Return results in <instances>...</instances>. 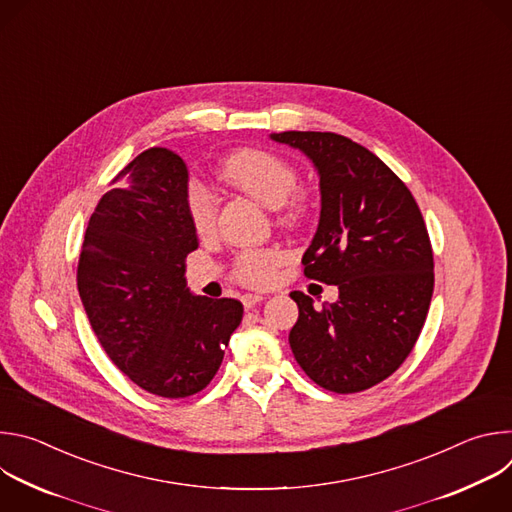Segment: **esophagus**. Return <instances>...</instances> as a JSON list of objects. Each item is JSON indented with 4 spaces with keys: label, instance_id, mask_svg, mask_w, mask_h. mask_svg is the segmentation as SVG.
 I'll use <instances>...</instances> for the list:
<instances>
[{
    "label": "esophagus",
    "instance_id": "34e87169",
    "mask_svg": "<svg viewBox=\"0 0 512 512\" xmlns=\"http://www.w3.org/2000/svg\"><path fill=\"white\" fill-rule=\"evenodd\" d=\"M265 298L263 296H257V294H245L243 298H241V302H243V308L245 310H251V308H255L259 302H263Z\"/></svg>",
    "mask_w": 512,
    "mask_h": 512
}]
</instances>
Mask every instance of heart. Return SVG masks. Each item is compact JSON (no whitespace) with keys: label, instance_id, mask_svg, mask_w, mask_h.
Returning <instances> with one entry per match:
<instances>
[{"label":"heart","instance_id":"b5f03b06","mask_svg":"<svg viewBox=\"0 0 512 512\" xmlns=\"http://www.w3.org/2000/svg\"><path fill=\"white\" fill-rule=\"evenodd\" d=\"M223 176L263 206L279 208L283 221L294 223L306 212V196L294 192L298 172L275 154L263 150L233 154L223 164ZM186 214L196 235H212L216 227V202L198 182H192L188 188ZM277 265L279 255L275 251H245L237 259L235 277L245 285L263 287L273 281Z\"/></svg>","mask_w":512,"mask_h":512}]
</instances>
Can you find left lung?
<instances>
[{
    "label": "left lung",
    "mask_w": 512,
    "mask_h": 512,
    "mask_svg": "<svg viewBox=\"0 0 512 512\" xmlns=\"http://www.w3.org/2000/svg\"><path fill=\"white\" fill-rule=\"evenodd\" d=\"M300 150L320 176V223L304 253L310 279L338 300L300 308L289 346L304 373L334 393H358L391 377L413 350L433 294V253L409 188L373 152L330 131L269 135Z\"/></svg>",
    "instance_id": "1"
}]
</instances>
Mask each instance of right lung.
I'll return each mask as SVG.
<instances>
[{"mask_svg": "<svg viewBox=\"0 0 512 512\" xmlns=\"http://www.w3.org/2000/svg\"><path fill=\"white\" fill-rule=\"evenodd\" d=\"M89 218L77 269L89 322L115 367L137 387L182 399L221 367L243 304L186 287L198 247L186 214L188 168L166 150L139 154Z\"/></svg>", "mask_w": 512, "mask_h": 512, "instance_id": "add662e5", "label": "right lung"}]
</instances>
